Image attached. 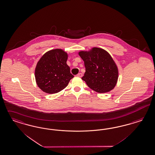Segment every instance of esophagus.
<instances>
[{
    "mask_svg": "<svg viewBox=\"0 0 155 155\" xmlns=\"http://www.w3.org/2000/svg\"><path fill=\"white\" fill-rule=\"evenodd\" d=\"M77 76H78V77H82V76H83V75H82V74L81 73H79L78 75H77Z\"/></svg>",
    "mask_w": 155,
    "mask_h": 155,
    "instance_id": "obj_1",
    "label": "esophagus"
}]
</instances>
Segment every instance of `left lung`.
<instances>
[{
    "label": "left lung",
    "instance_id": "obj_1",
    "mask_svg": "<svg viewBox=\"0 0 155 155\" xmlns=\"http://www.w3.org/2000/svg\"><path fill=\"white\" fill-rule=\"evenodd\" d=\"M86 72L82 80L92 90L99 93L107 92L114 88L118 78V70L113 59L103 49L93 48L91 51H80Z\"/></svg>",
    "mask_w": 155,
    "mask_h": 155
}]
</instances>
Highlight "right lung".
I'll return each instance as SVG.
<instances>
[{
    "label": "right lung",
    "mask_w": 155,
    "mask_h": 155,
    "mask_svg": "<svg viewBox=\"0 0 155 155\" xmlns=\"http://www.w3.org/2000/svg\"><path fill=\"white\" fill-rule=\"evenodd\" d=\"M68 54L56 49L45 53L37 64L35 78L37 86L48 94L61 91L68 86L74 76L67 64Z\"/></svg>",
    "instance_id": "1"
}]
</instances>
